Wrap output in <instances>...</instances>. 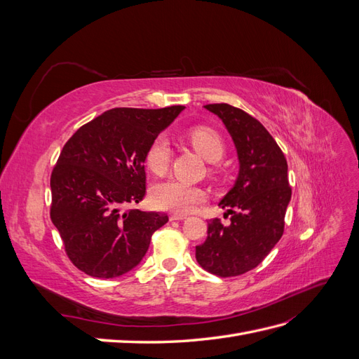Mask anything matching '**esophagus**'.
Listing matches in <instances>:
<instances>
[{
    "label": "esophagus",
    "mask_w": 359,
    "mask_h": 359,
    "mask_svg": "<svg viewBox=\"0 0 359 359\" xmlns=\"http://www.w3.org/2000/svg\"><path fill=\"white\" fill-rule=\"evenodd\" d=\"M187 219V214H180V212H170L169 214V220L173 222V220H184Z\"/></svg>",
    "instance_id": "34e87169"
}]
</instances>
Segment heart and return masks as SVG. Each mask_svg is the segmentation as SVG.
Masks as SVG:
<instances>
[{"label": "heart", "mask_w": 359, "mask_h": 359, "mask_svg": "<svg viewBox=\"0 0 359 359\" xmlns=\"http://www.w3.org/2000/svg\"><path fill=\"white\" fill-rule=\"evenodd\" d=\"M189 142L191 147L206 161H219L224 154V145L220 136L214 130L206 127L191 128L187 133ZM170 161V147L166 137H156L147 149L145 165L147 168L156 173L163 175L169 168ZM205 199V191L198 186H190V184L181 182L177 180H168L156 184L151 189V202L157 206L158 210H169L180 214L190 212L196 205Z\"/></svg>", "instance_id": "obj_1"}]
</instances>
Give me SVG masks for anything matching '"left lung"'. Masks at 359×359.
<instances>
[{
    "label": "left lung",
    "instance_id": "obj_1",
    "mask_svg": "<svg viewBox=\"0 0 359 359\" xmlns=\"http://www.w3.org/2000/svg\"><path fill=\"white\" fill-rule=\"evenodd\" d=\"M219 116L236 148L240 172L220 201L231 223H208V236L196 245L198 264L219 277L241 276L256 268L278 243L292 189L287 161L274 137L256 118L227 103L206 104Z\"/></svg>",
    "mask_w": 359,
    "mask_h": 359
}]
</instances>
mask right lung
Here are the masks:
<instances>
[{
  "label": "right lung",
  "mask_w": 359,
  "mask_h": 359,
  "mask_svg": "<svg viewBox=\"0 0 359 359\" xmlns=\"http://www.w3.org/2000/svg\"><path fill=\"white\" fill-rule=\"evenodd\" d=\"M184 106L115 107L82 126L50 175V220L73 265L115 278L140 264L168 215L126 210L145 196V154Z\"/></svg>",
  "instance_id": "obj_1"
}]
</instances>
